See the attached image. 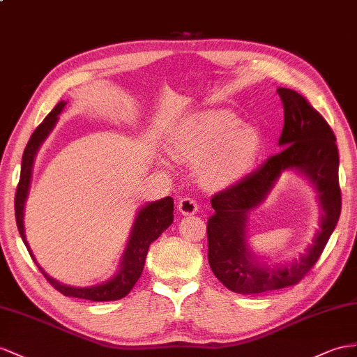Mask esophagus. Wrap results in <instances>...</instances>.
Here are the masks:
<instances>
[{
  "mask_svg": "<svg viewBox=\"0 0 357 357\" xmlns=\"http://www.w3.org/2000/svg\"><path fill=\"white\" fill-rule=\"evenodd\" d=\"M178 209L182 215H195L197 213V204L193 199L190 197H182L178 202Z\"/></svg>",
  "mask_w": 357,
  "mask_h": 357,
  "instance_id": "1",
  "label": "esophagus"
}]
</instances>
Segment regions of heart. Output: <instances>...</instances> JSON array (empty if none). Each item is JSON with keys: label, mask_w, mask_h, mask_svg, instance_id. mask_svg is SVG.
Wrapping results in <instances>:
<instances>
[{"label": "heart", "mask_w": 357, "mask_h": 357, "mask_svg": "<svg viewBox=\"0 0 357 357\" xmlns=\"http://www.w3.org/2000/svg\"><path fill=\"white\" fill-rule=\"evenodd\" d=\"M167 151L178 161L197 166L200 185L226 190L241 181L257 164L262 135L257 126L240 123L229 112L209 109L190 116L172 132Z\"/></svg>", "instance_id": "heart-1"}]
</instances>
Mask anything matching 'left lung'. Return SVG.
Masks as SVG:
<instances>
[{
	"mask_svg": "<svg viewBox=\"0 0 357 357\" xmlns=\"http://www.w3.org/2000/svg\"><path fill=\"white\" fill-rule=\"evenodd\" d=\"M278 93L285 114L279 146L285 149L211 199L214 214L206 226L208 262L215 278L238 294H259L298 283L323 253L341 214L340 153L332 128L297 91L279 87ZM285 169L310 179L324 211L320 231L305 253L292 263L270 268L259 264L248 249L247 220Z\"/></svg>",
	"mask_w": 357,
	"mask_h": 357,
	"instance_id": "1",
	"label": "left lung"
}]
</instances>
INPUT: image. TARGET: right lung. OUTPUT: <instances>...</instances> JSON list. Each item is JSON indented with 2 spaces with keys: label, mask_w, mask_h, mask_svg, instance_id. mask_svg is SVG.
I'll return each instance as SVG.
<instances>
[{
  "label": "right lung",
  "mask_w": 357,
  "mask_h": 357,
  "mask_svg": "<svg viewBox=\"0 0 357 357\" xmlns=\"http://www.w3.org/2000/svg\"><path fill=\"white\" fill-rule=\"evenodd\" d=\"M65 105H66L65 100H60V102L54 107L52 112L43 119V122L38 128H36L34 132L30 137L29 144H26V148L24 151L22 164H21V178H20V184H17V188H16V197H15V215H16L17 229H20L21 238L25 244L26 250H29L30 257L36 262V266L39 267V270L42 271L43 276L47 278V280L51 283V285L57 291H60L63 296L86 298L91 301H112V300L123 298L128 292L132 289L135 282L142 276L149 245L157 240L173 222V199L170 196L160 200H153V202L146 204L139 209L117 273L112 279H108L107 282H102V283H98V285H93V287H86V288L69 287L48 276V274L45 273L43 268L39 266L38 261H36L34 255L29 245V241L25 238L24 206L26 202V196H29V191H30L34 158L36 155H38V151L40 149L42 143L47 140V137L54 130V126H56L59 121V114L63 112Z\"/></svg>",
  "instance_id": "obj_1"
}]
</instances>
